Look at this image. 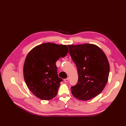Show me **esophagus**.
Listing matches in <instances>:
<instances>
[{"instance_id":"34e87169","label":"esophagus","mask_w":126,"mask_h":126,"mask_svg":"<svg viewBox=\"0 0 126 126\" xmlns=\"http://www.w3.org/2000/svg\"><path fill=\"white\" fill-rule=\"evenodd\" d=\"M68 81H69V78H66V79H64V82H68Z\"/></svg>"}]
</instances>
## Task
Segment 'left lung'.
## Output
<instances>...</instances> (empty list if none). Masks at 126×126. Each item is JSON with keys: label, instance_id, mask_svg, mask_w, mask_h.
<instances>
[{"label": "left lung", "instance_id": "1", "mask_svg": "<svg viewBox=\"0 0 126 126\" xmlns=\"http://www.w3.org/2000/svg\"><path fill=\"white\" fill-rule=\"evenodd\" d=\"M69 53L77 68L78 80L71 88L79 100H90L99 94L107 83L110 66L104 52L90 44L68 45Z\"/></svg>", "mask_w": 126, "mask_h": 126}]
</instances>
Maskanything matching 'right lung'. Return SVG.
I'll use <instances>...</instances> for the list:
<instances>
[{"mask_svg": "<svg viewBox=\"0 0 126 126\" xmlns=\"http://www.w3.org/2000/svg\"><path fill=\"white\" fill-rule=\"evenodd\" d=\"M64 45L46 43L33 48L27 55L23 68L25 82L31 92L41 100L56 96L60 82L56 62L67 54Z\"/></svg>", "mask_w": 126, "mask_h": 126, "instance_id": "right-lung-1", "label": "right lung"}]
</instances>
